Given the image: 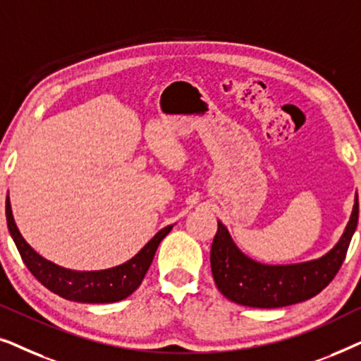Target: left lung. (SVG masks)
<instances>
[{"instance_id":"1","label":"left lung","mask_w":361,"mask_h":361,"mask_svg":"<svg viewBox=\"0 0 361 361\" xmlns=\"http://www.w3.org/2000/svg\"><path fill=\"white\" fill-rule=\"evenodd\" d=\"M358 224V195L343 235L329 253L295 264H263L246 256L219 221L212 243L210 266L216 288L240 305L276 309L317 295L338 273Z\"/></svg>"}]
</instances>
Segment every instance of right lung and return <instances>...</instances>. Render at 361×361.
<instances>
[{
	"label": "right lung",
	"mask_w": 361,
	"mask_h": 361,
	"mask_svg": "<svg viewBox=\"0 0 361 361\" xmlns=\"http://www.w3.org/2000/svg\"><path fill=\"white\" fill-rule=\"evenodd\" d=\"M6 221L19 255L34 278L54 294L67 300L85 304L118 302L135 293L149 269L157 246L174 226L167 225L166 228L157 231L140 253L120 266L102 271H73L42 258L31 248V245H27L14 221L9 195L6 197Z\"/></svg>",
	"instance_id": "obj_1"
}]
</instances>
